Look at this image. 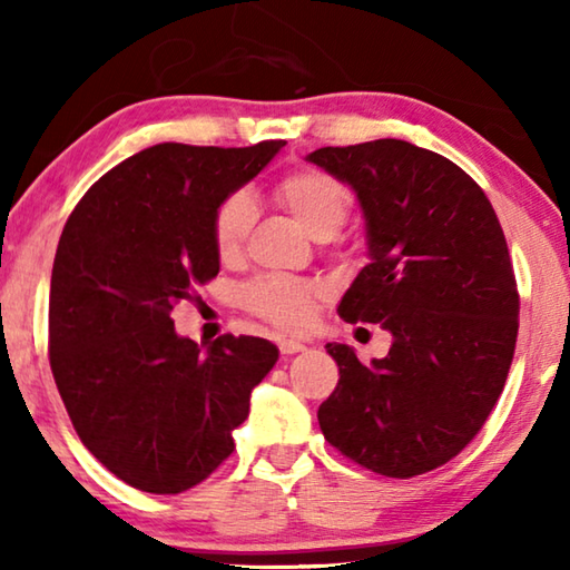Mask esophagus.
Returning <instances> with one entry per match:
<instances>
[{
  "instance_id": "34e87169",
  "label": "esophagus",
  "mask_w": 570,
  "mask_h": 570,
  "mask_svg": "<svg viewBox=\"0 0 570 570\" xmlns=\"http://www.w3.org/2000/svg\"><path fill=\"white\" fill-rule=\"evenodd\" d=\"M306 346L302 344V342H296V340H278V352L282 354H296V352H304Z\"/></svg>"
}]
</instances>
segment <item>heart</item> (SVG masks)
<instances>
[{"label":"heart","instance_id":"heart-1","mask_svg":"<svg viewBox=\"0 0 570 570\" xmlns=\"http://www.w3.org/2000/svg\"><path fill=\"white\" fill-rule=\"evenodd\" d=\"M274 196L282 208L302 226L308 236L332 238L352 208V193L332 173L302 168L276 183ZM256 208L246 193H230L214 214V246L224 262H236L244 254ZM324 286L316 282H298L288 276H264L240 292V302L250 314L278 330H304L312 320L316 298Z\"/></svg>","mask_w":570,"mask_h":570}]
</instances>
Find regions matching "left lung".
Returning a JSON list of instances; mask_svg holds the SVG:
<instances>
[{
    "instance_id": "8db88e82",
    "label": "left lung",
    "mask_w": 570,
    "mask_h": 570,
    "mask_svg": "<svg viewBox=\"0 0 570 570\" xmlns=\"http://www.w3.org/2000/svg\"><path fill=\"white\" fill-rule=\"evenodd\" d=\"M306 160L352 186L366 224L370 264L336 312L392 334L390 354L370 366L352 346L326 344L340 382L320 428L356 465L422 475L478 435L505 387L520 298L503 228L465 170L407 140Z\"/></svg>"
}]
</instances>
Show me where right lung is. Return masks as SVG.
<instances>
[{
    "label": "right lung",
    "instance_id": "add662e5",
    "mask_svg": "<svg viewBox=\"0 0 570 570\" xmlns=\"http://www.w3.org/2000/svg\"><path fill=\"white\" fill-rule=\"evenodd\" d=\"M284 140L135 153L67 218L50 284V366L82 445L128 485L176 495L206 480L278 360L258 336L206 350L170 312L218 276L214 214Z\"/></svg>",
    "mask_w": 570,
    "mask_h": 570
}]
</instances>
